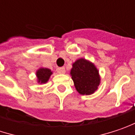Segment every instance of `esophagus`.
<instances>
[{
	"mask_svg": "<svg viewBox=\"0 0 135 135\" xmlns=\"http://www.w3.org/2000/svg\"><path fill=\"white\" fill-rule=\"evenodd\" d=\"M57 71L60 74H64L65 73V68L64 67H61V68H58L57 69Z\"/></svg>",
	"mask_w": 135,
	"mask_h": 135,
	"instance_id": "34e87169",
	"label": "esophagus"
}]
</instances>
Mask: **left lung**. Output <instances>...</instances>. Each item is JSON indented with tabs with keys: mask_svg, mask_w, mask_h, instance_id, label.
Listing matches in <instances>:
<instances>
[{
	"mask_svg": "<svg viewBox=\"0 0 135 135\" xmlns=\"http://www.w3.org/2000/svg\"><path fill=\"white\" fill-rule=\"evenodd\" d=\"M71 74L74 86L81 94H91L100 84L98 71L95 66L83 58L73 64Z\"/></svg>",
	"mask_w": 135,
	"mask_h": 135,
	"instance_id": "1",
	"label": "left lung"
}]
</instances>
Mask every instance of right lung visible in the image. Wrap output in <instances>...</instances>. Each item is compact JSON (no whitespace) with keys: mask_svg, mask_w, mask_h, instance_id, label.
<instances>
[{"mask_svg":"<svg viewBox=\"0 0 135 135\" xmlns=\"http://www.w3.org/2000/svg\"><path fill=\"white\" fill-rule=\"evenodd\" d=\"M37 77L38 79V82L42 84V83H46L48 81L50 76L51 75L52 72L51 71L50 69L47 68H41L37 71Z\"/></svg>","mask_w":135,"mask_h":135,"instance_id":"obj_1","label":"right lung"}]
</instances>
